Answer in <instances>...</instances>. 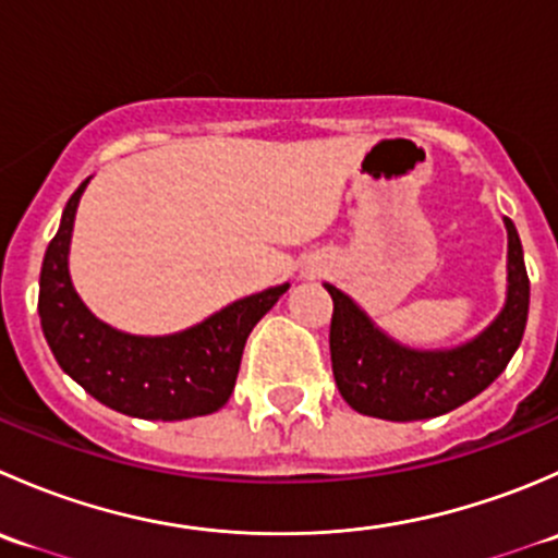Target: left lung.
I'll use <instances>...</instances> for the list:
<instances>
[{
    "mask_svg": "<svg viewBox=\"0 0 558 558\" xmlns=\"http://www.w3.org/2000/svg\"><path fill=\"white\" fill-rule=\"evenodd\" d=\"M508 227V302L492 326L453 351H410L375 329L351 296L326 283L335 302L329 326L331 373L356 413L421 421L451 413L502 375L521 345L529 313V275L513 221Z\"/></svg>",
    "mask_w": 558,
    "mask_h": 558,
    "instance_id": "obj_1",
    "label": "left lung"
}]
</instances>
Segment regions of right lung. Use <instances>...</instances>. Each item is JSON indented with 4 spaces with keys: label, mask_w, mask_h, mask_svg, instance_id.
<instances>
[{
    "label": "right lung",
    "mask_w": 558,
    "mask_h": 558,
    "mask_svg": "<svg viewBox=\"0 0 558 558\" xmlns=\"http://www.w3.org/2000/svg\"><path fill=\"white\" fill-rule=\"evenodd\" d=\"M77 185L50 240L39 272V324L59 367L94 399L145 421H183L216 413L229 402L253 326L272 311L289 283L232 302L221 313L170 337H134L88 313L66 267Z\"/></svg>",
    "instance_id": "right-lung-1"
}]
</instances>
